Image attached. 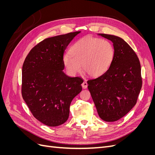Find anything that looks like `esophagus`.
<instances>
[{
  "label": "esophagus",
  "mask_w": 155,
  "mask_h": 155,
  "mask_svg": "<svg viewBox=\"0 0 155 155\" xmlns=\"http://www.w3.org/2000/svg\"><path fill=\"white\" fill-rule=\"evenodd\" d=\"M81 86H82V87L83 88H87V86H88V83H87V81H84V82H83V83L81 84Z\"/></svg>",
  "instance_id": "esophagus-1"
}]
</instances>
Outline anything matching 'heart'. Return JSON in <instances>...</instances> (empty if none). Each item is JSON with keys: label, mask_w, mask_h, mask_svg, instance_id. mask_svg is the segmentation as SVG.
I'll return each mask as SVG.
<instances>
[{"label": "heart", "mask_w": 155, "mask_h": 155, "mask_svg": "<svg viewBox=\"0 0 155 155\" xmlns=\"http://www.w3.org/2000/svg\"><path fill=\"white\" fill-rule=\"evenodd\" d=\"M69 52L64 55L63 61L70 75H76L82 67L88 76L98 77L110 67L114 51L109 41L88 36L76 41Z\"/></svg>", "instance_id": "heart-1"}]
</instances>
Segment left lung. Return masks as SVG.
<instances>
[{
  "mask_svg": "<svg viewBox=\"0 0 155 155\" xmlns=\"http://www.w3.org/2000/svg\"><path fill=\"white\" fill-rule=\"evenodd\" d=\"M112 41L114 57L101 76L87 81L98 115L105 121L120 120L133 109L141 90V66L137 54L121 37L98 34Z\"/></svg>",
  "mask_w": 155,
  "mask_h": 155,
  "instance_id": "left-lung-1",
  "label": "left lung"
}]
</instances>
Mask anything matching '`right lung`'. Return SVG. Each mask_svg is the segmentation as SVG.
I'll return each mask as SVG.
<instances>
[{
	"mask_svg": "<svg viewBox=\"0 0 155 155\" xmlns=\"http://www.w3.org/2000/svg\"><path fill=\"white\" fill-rule=\"evenodd\" d=\"M80 32L45 39L30 50L23 63L22 97L35 118L47 126H58L68 120L70 104L82 91L83 79L63 71L64 51Z\"/></svg>",
	"mask_w": 155,
	"mask_h": 155,
	"instance_id": "right-lung-1",
	"label": "right lung"
}]
</instances>
